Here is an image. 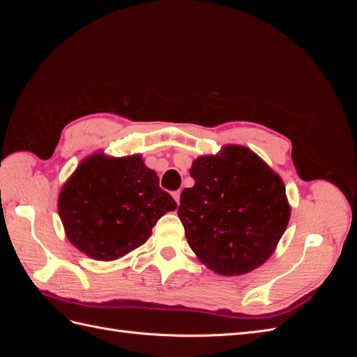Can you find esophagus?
<instances>
[{"mask_svg":"<svg viewBox=\"0 0 357 357\" xmlns=\"http://www.w3.org/2000/svg\"><path fill=\"white\" fill-rule=\"evenodd\" d=\"M180 195H181V192H180V190L172 192V198L176 199V202H177V204H180Z\"/></svg>","mask_w":357,"mask_h":357,"instance_id":"obj_1","label":"esophagus"}]
</instances>
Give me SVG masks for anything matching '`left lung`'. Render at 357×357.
Returning <instances> with one entry per match:
<instances>
[{
	"label": "left lung",
	"instance_id": "left-lung-1",
	"mask_svg": "<svg viewBox=\"0 0 357 357\" xmlns=\"http://www.w3.org/2000/svg\"><path fill=\"white\" fill-rule=\"evenodd\" d=\"M193 188L177 214L199 261L220 275H243L275 252L290 219L284 183L245 146L226 144L192 162Z\"/></svg>",
	"mask_w": 357,
	"mask_h": 357
}]
</instances>
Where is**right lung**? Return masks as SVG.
<instances>
[{
	"label": "right lung",
	"mask_w": 357,
	"mask_h": 357,
	"mask_svg": "<svg viewBox=\"0 0 357 357\" xmlns=\"http://www.w3.org/2000/svg\"><path fill=\"white\" fill-rule=\"evenodd\" d=\"M177 208L142 155L84 158L63 183L58 211L70 243L95 261L110 262L143 245L156 222Z\"/></svg>",
	"instance_id": "1"
}]
</instances>
